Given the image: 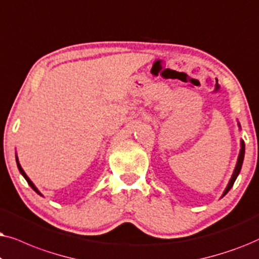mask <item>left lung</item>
<instances>
[{"instance_id": "left-lung-1", "label": "left lung", "mask_w": 259, "mask_h": 259, "mask_svg": "<svg viewBox=\"0 0 259 259\" xmlns=\"http://www.w3.org/2000/svg\"><path fill=\"white\" fill-rule=\"evenodd\" d=\"M240 146H242V147H240V153H239V156H238L237 165H236V168H234V171H233V174H232V178H231L229 185H227L225 192H224V195H225L226 193L229 192L231 188H232V186H233V184H234V181H236L238 174H239L240 169H242V164H243V161H244V154H245V144H244L243 141H242V143H240Z\"/></svg>"}]
</instances>
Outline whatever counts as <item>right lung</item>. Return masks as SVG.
<instances>
[{
	"instance_id": "add662e5",
	"label": "right lung",
	"mask_w": 259,
	"mask_h": 259,
	"mask_svg": "<svg viewBox=\"0 0 259 259\" xmlns=\"http://www.w3.org/2000/svg\"><path fill=\"white\" fill-rule=\"evenodd\" d=\"M16 163H17V168H19L20 173H21V174L23 175V178H25V179H26V180H27V182H28V185L30 186V187H32V188L34 189V191H35V192L37 193V194H40V192H39V191H37V189H36V187H35V186H34V184H33V182L29 180V178H28V177H27V175H26V173H25V171H23V169H22V168H21V165H20V163H19V161H17V157H16ZM40 195H41V194H40Z\"/></svg>"
}]
</instances>
